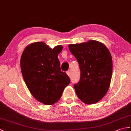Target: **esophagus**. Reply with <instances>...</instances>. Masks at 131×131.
Segmentation results:
<instances>
[{
    "label": "esophagus",
    "instance_id": "1",
    "mask_svg": "<svg viewBox=\"0 0 131 131\" xmlns=\"http://www.w3.org/2000/svg\"><path fill=\"white\" fill-rule=\"evenodd\" d=\"M66 74H67V75L69 77H71V73H70V71H68L67 72H66Z\"/></svg>",
    "mask_w": 131,
    "mask_h": 131
}]
</instances>
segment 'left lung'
I'll list each match as a JSON object with an SVG mask.
<instances>
[{"label":"left lung","mask_w":131,"mask_h":131,"mask_svg":"<svg viewBox=\"0 0 131 131\" xmlns=\"http://www.w3.org/2000/svg\"><path fill=\"white\" fill-rule=\"evenodd\" d=\"M80 70V79L74 87L78 97L85 104L100 101L109 88L113 71L112 56L104 44L90 40L69 45Z\"/></svg>","instance_id":"8db88e82"}]
</instances>
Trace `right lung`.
<instances>
[{
    "mask_svg": "<svg viewBox=\"0 0 131 131\" xmlns=\"http://www.w3.org/2000/svg\"><path fill=\"white\" fill-rule=\"evenodd\" d=\"M62 46L49 48L44 42L27 46L22 54L21 73L33 97L44 105H51L61 98L70 82L66 73L61 71L58 54Z\"/></svg>",
    "mask_w": 131,
    "mask_h": 131,
    "instance_id": "1",
    "label": "right lung"
}]
</instances>
